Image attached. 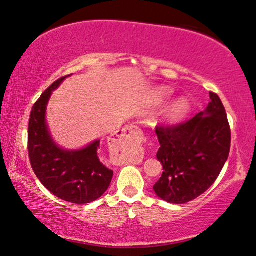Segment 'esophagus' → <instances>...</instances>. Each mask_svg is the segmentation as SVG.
I'll return each instance as SVG.
<instances>
[{
	"mask_svg": "<svg viewBox=\"0 0 256 256\" xmlns=\"http://www.w3.org/2000/svg\"><path fill=\"white\" fill-rule=\"evenodd\" d=\"M120 138L125 141H132V142L141 144L144 140V133L139 126L136 125H128L120 132Z\"/></svg>",
	"mask_w": 256,
	"mask_h": 256,
	"instance_id": "1",
	"label": "esophagus"
}]
</instances>
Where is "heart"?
Masks as SVG:
<instances>
[{"label":"heart","mask_w":256,"mask_h":256,"mask_svg":"<svg viewBox=\"0 0 256 256\" xmlns=\"http://www.w3.org/2000/svg\"><path fill=\"white\" fill-rule=\"evenodd\" d=\"M174 94V90L169 87H160L158 90H155L152 95V101L155 104H162L166 101L168 98H171ZM190 112V102L186 98H179L174 100L171 106L168 108L166 112V122L169 124H177L184 120L188 116Z\"/></svg>","instance_id":"1"}]
</instances>
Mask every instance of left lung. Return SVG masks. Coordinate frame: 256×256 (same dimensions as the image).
<instances>
[{
    "label": "left lung",
    "mask_w": 256,
    "mask_h": 256,
    "mask_svg": "<svg viewBox=\"0 0 256 256\" xmlns=\"http://www.w3.org/2000/svg\"><path fill=\"white\" fill-rule=\"evenodd\" d=\"M204 112L174 126H156V158L163 174L154 185L156 196L182 204L204 194L215 182L228 158L231 131L226 108L215 93Z\"/></svg>",
    "instance_id": "1"
}]
</instances>
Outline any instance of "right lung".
<instances>
[{
  "instance_id": "1",
  "label": "right lung",
  "mask_w": 256,
  "mask_h": 256,
  "mask_svg": "<svg viewBox=\"0 0 256 256\" xmlns=\"http://www.w3.org/2000/svg\"><path fill=\"white\" fill-rule=\"evenodd\" d=\"M68 77L56 80L33 106L28 122V156L34 174L46 188L64 201L84 204L104 196L114 171L98 158L100 140L68 150L52 139L46 110L52 92Z\"/></svg>"
}]
</instances>
